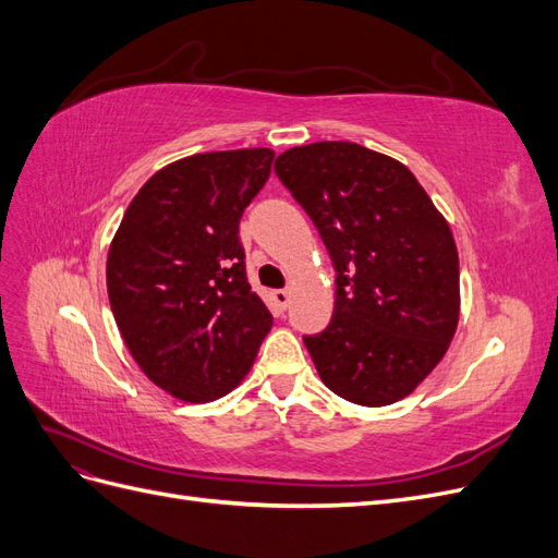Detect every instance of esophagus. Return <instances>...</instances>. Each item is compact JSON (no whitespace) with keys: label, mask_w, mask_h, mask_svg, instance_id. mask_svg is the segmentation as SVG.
<instances>
[{"label":"esophagus","mask_w":558,"mask_h":558,"mask_svg":"<svg viewBox=\"0 0 558 558\" xmlns=\"http://www.w3.org/2000/svg\"><path fill=\"white\" fill-rule=\"evenodd\" d=\"M272 300H275V305L283 312L286 307H289L291 295H289V291H275V293H272Z\"/></svg>","instance_id":"1"}]
</instances>
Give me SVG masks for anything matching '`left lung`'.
Listing matches in <instances>:
<instances>
[{
  "label": "left lung",
  "mask_w": 558,
  "mask_h": 558,
  "mask_svg": "<svg viewBox=\"0 0 558 558\" xmlns=\"http://www.w3.org/2000/svg\"><path fill=\"white\" fill-rule=\"evenodd\" d=\"M275 172L310 214L335 265V312L302 337L340 398L384 408L442 361L459 326V251L416 177L353 142L283 150Z\"/></svg>",
  "instance_id": "obj_1"
}]
</instances>
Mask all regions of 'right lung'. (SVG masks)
Instances as JSON below:
<instances>
[{
  "label": "right lung",
  "instance_id": "right-lung-1",
  "mask_svg": "<svg viewBox=\"0 0 558 558\" xmlns=\"http://www.w3.org/2000/svg\"><path fill=\"white\" fill-rule=\"evenodd\" d=\"M272 160L269 148H238L167 165L113 234L107 291L118 330L144 375L183 402L230 393L272 328L240 242Z\"/></svg>",
  "mask_w": 558,
  "mask_h": 558
}]
</instances>
